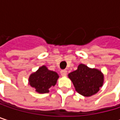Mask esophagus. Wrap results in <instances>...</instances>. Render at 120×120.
Instances as JSON below:
<instances>
[{
    "label": "esophagus",
    "mask_w": 120,
    "mask_h": 120,
    "mask_svg": "<svg viewBox=\"0 0 120 120\" xmlns=\"http://www.w3.org/2000/svg\"><path fill=\"white\" fill-rule=\"evenodd\" d=\"M67 70H61L60 71V74L62 76H66L67 75Z\"/></svg>",
    "instance_id": "esophagus-1"
}]
</instances>
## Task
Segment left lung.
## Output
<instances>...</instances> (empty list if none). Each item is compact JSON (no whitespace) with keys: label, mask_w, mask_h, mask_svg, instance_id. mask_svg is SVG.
Masks as SVG:
<instances>
[{"label":"left lung","mask_w":120,"mask_h":120,"mask_svg":"<svg viewBox=\"0 0 120 120\" xmlns=\"http://www.w3.org/2000/svg\"><path fill=\"white\" fill-rule=\"evenodd\" d=\"M76 91L84 97H91L97 94L104 82V74L98 69L90 68L80 64L76 70L68 74Z\"/></svg>","instance_id":"1"}]
</instances>
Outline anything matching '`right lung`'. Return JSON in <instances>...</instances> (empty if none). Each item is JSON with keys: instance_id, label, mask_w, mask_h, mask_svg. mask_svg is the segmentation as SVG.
<instances>
[{"instance_id": "obj_1", "label": "right lung", "mask_w": 120, "mask_h": 120, "mask_svg": "<svg viewBox=\"0 0 120 120\" xmlns=\"http://www.w3.org/2000/svg\"><path fill=\"white\" fill-rule=\"evenodd\" d=\"M58 78L59 75L56 71L49 70L43 65L30 75L28 84L39 94L48 93L49 89L56 85Z\"/></svg>"}]
</instances>
